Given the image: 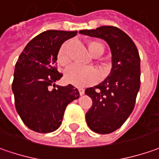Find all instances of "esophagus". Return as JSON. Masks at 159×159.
<instances>
[{"label":"esophagus","instance_id":"34e87169","mask_svg":"<svg viewBox=\"0 0 159 159\" xmlns=\"http://www.w3.org/2000/svg\"><path fill=\"white\" fill-rule=\"evenodd\" d=\"M79 94L81 95V96H82V95H84V89H81V88H80V89H79Z\"/></svg>","mask_w":159,"mask_h":159}]
</instances>
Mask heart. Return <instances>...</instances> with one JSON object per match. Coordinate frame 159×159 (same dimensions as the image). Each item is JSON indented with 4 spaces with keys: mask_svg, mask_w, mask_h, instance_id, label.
I'll list each match as a JSON object with an SVG mask.
<instances>
[{
    "mask_svg": "<svg viewBox=\"0 0 159 159\" xmlns=\"http://www.w3.org/2000/svg\"><path fill=\"white\" fill-rule=\"evenodd\" d=\"M69 47H70V42H65L63 43L58 52V61L62 66H67L70 62ZM88 48L92 55H95L97 53L102 54L104 51V47L101 43L97 41L89 42ZM65 78L67 82H69L71 84L78 87H83L95 83L98 78V74L96 69L93 68H84V67L74 65L67 69L65 73Z\"/></svg>",
    "mask_w": 159,
    "mask_h": 159,
    "instance_id": "1",
    "label": "heart"
}]
</instances>
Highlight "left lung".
I'll return each mask as SVG.
<instances>
[{"mask_svg": "<svg viewBox=\"0 0 159 159\" xmlns=\"http://www.w3.org/2000/svg\"><path fill=\"white\" fill-rule=\"evenodd\" d=\"M81 34L102 39L112 53V69L102 83L85 90L92 106L85 114L92 131L109 134L120 129L131 114L140 89V56L133 40L114 26L83 30Z\"/></svg>", "mask_w": 159, "mask_h": 159, "instance_id": "left-lung-1", "label": "left lung"}]
</instances>
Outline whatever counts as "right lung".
<instances>
[{
	"label": "right lung",
	"instance_id": "1",
	"mask_svg": "<svg viewBox=\"0 0 159 159\" xmlns=\"http://www.w3.org/2000/svg\"><path fill=\"white\" fill-rule=\"evenodd\" d=\"M76 34V30H46L26 45L16 63L12 84L16 109L23 122L35 132L56 130L67 106L79 98L73 85L55 84L62 76L56 68L58 52Z\"/></svg>",
	"mask_w": 159,
	"mask_h": 159
}]
</instances>
